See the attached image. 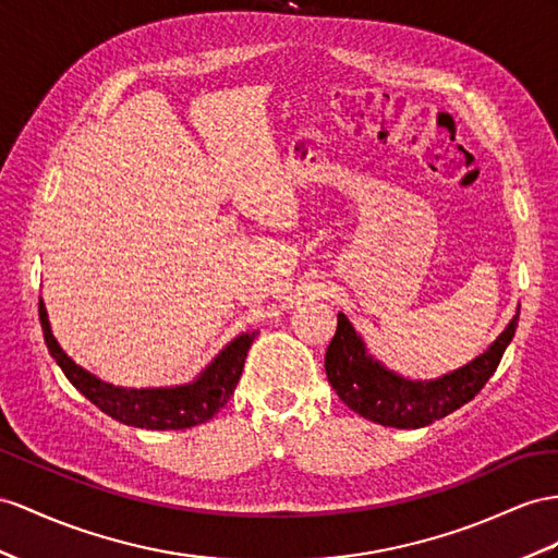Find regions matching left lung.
Wrapping results in <instances>:
<instances>
[{
    "instance_id": "left-lung-1",
    "label": "left lung",
    "mask_w": 558,
    "mask_h": 558,
    "mask_svg": "<svg viewBox=\"0 0 558 558\" xmlns=\"http://www.w3.org/2000/svg\"><path fill=\"white\" fill-rule=\"evenodd\" d=\"M519 306L509 325L474 361L436 379H408L367 351L344 313H337V332L325 353V373L332 389L355 415L381 426L420 428L469 403L493 377L519 325Z\"/></svg>"
}]
</instances>
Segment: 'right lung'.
Returning <instances> with one entry per match:
<instances>
[{"instance_id": "1", "label": "right lung", "mask_w": 558, "mask_h": 558, "mask_svg": "<svg viewBox=\"0 0 558 558\" xmlns=\"http://www.w3.org/2000/svg\"><path fill=\"white\" fill-rule=\"evenodd\" d=\"M39 323L45 332L47 349L51 359L63 369L68 381L89 401L106 412L108 417L118 420L126 426L153 428V432H167V428H191L209 422L233 396L235 384L245 367L247 351L254 337L259 332H242L214 355L211 363L195 379L174 384V387H116L92 375L89 369L77 365L61 349L51 332L49 313L45 299L39 296Z\"/></svg>"}]
</instances>
